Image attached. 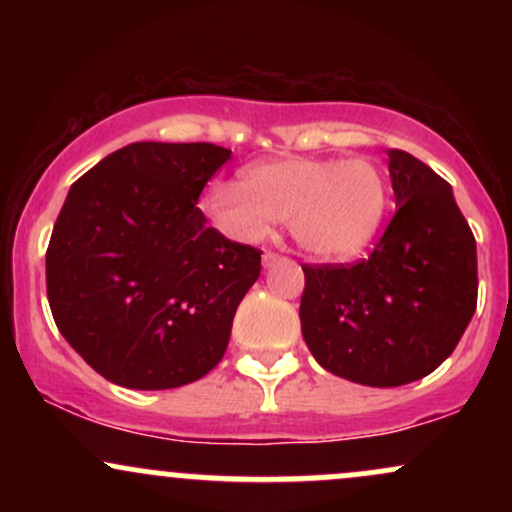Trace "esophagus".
<instances>
[{"label":"esophagus","instance_id":"34e87169","mask_svg":"<svg viewBox=\"0 0 512 512\" xmlns=\"http://www.w3.org/2000/svg\"><path fill=\"white\" fill-rule=\"evenodd\" d=\"M279 260H281V257L276 255V252H269V250H267V252H264V255H262V267H264V269H272L274 264L279 262Z\"/></svg>","mask_w":512,"mask_h":512}]
</instances>
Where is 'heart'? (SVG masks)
Wrapping results in <instances>:
<instances>
[{
    "mask_svg": "<svg viewBox=\"0 0 512 512\" xmlns=\"http://www.w3.org/2000/svg\"><path fill=\"white\" fill-rule=\"evenodd\" d=\"M387 182L366 158H279L248 166L240 182H211L202 207L226 236L257 240L274 219L291 221L308 255L344 262L383 228Z\"/></svg>",
    "mask_w": 512,
    "mask_h": 512,
    "instance_id": "1",
    "label": "heart"
}]
</instances>
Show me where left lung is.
Segmentation results:
<instances>
[{
    "mask_svg": "<svg viewBox=\"0 0 512 512\" xmlns=\"http://www.w3.org/2000/svg\"><path fill=\"white\" fill-rule=\"evenodd\" d=\"M397 211L368 260L305 264L301 332L315 361L368 387L426 378L455 351L477 308V243L452 187L392 149Z\"/></svg>",
    "mask_w": 512,
    "mask_h": 512,
    "instance_id": "8db88e82",
    "label": "left lung"
}]
</instances>
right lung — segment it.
I'll return each instance as SVG.
<instances>
[{
  "instance_id": "1",
  "label": "right lung",
  "mask_w": 512,
  "mask_h": 512,
  "mask_svg": "<svg viewBox=\"0 0 512 512\" xmlns=\"http://www.w3.org/2000/svg\"><path fill=\"white\" fill-rule=\"evenodd\" d=\"M223 146L137 142L69 187L45 255L48 301L69 346L110 383L170 390L226 354L260 250L197 209Z\"/></svg>"
}]
</instances>
